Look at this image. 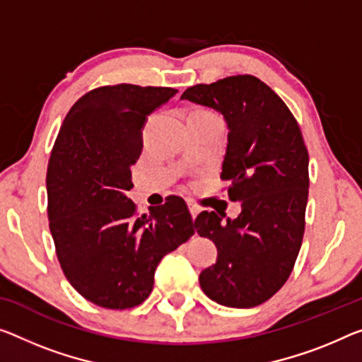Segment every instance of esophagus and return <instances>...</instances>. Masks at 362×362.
Wrapping results in <instances>:
<instances>
[{"label":"esophagus","instance_id":"esophagus-1","mask_svg":"<svg viewBox=\"0 0 362 362\" xmlns=\"http://www.w3.org/2000/svg\"><path fill=\"white\" fill-rule=\"evenodd\" d=\"M189 212H191L192 218L196 220V216L200 214V207H197V205H194V204H189Z\"/></svg>","mask_w":362,"mask_h":362}]
</instances>
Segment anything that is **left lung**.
Instances as JSON below:
<instances>
[{"label": "left lung", "mask_w": 362, "mask_h": 362, "mask_svg": "<svg viewBox=\"0 0 362 362\" xmlns=\"http://www.w3.org/2000/svg\"><path fill=\"white\" fill-rule=\"evenodd\" d=\"M181 100L214 108L228 126L221 180L241 202L238 218L202 212L194 228L216 246L200 288L226 308H255L285 285L301 249L309 155L285 102L257 77L231 76L189 87Z\"/></svg>", "instance_id": "1"}]
</instances>
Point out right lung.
Returning <instances> with one entry per match:
<instances>
[{"label":"right lung","mask_w":362,"mask_h":362,"mask_svg":"<svg viewBox=\"0 0 362 362\" xmlns=\"http://www.w3.org/2000/svg\"><path fill=\"white\" fill-rule=\"evenodd\" d=\"M170 87L93 88L72 105L47 171L48 220L66 278L87 301L129 309L148 298L155 269L194 235L181 197L137 215L127 199L147 116L176 95Z\"/></svg>","instance_id":"obj_1"}]
</instances>
